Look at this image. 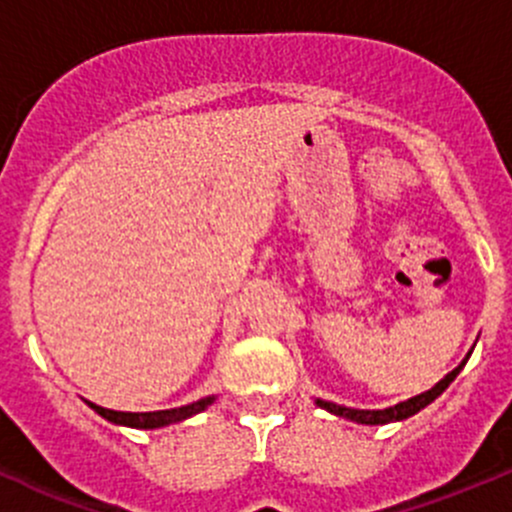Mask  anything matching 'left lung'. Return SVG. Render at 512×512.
Here are the masks:
<instances>
[{
  "mask_svg": "<svg viewBox=\"0 0 512 512\" xmlns=\"http://www.w3.org/2000/svg\"><path fill=\"white\" fill-rule=\"evenodd\" d=\"M473 352V350H471ZM471 352H468L466 357H463L461 365L456 367V370L446 374L441 382H436L434 387L429 389V392H421L416 394V397L407 399V402H399L394 404V407L389 409H350V407H342V404H335V402H325V399H315V404H318L320 409H325V412L335 414V416H342V419H350V421H357V424H389V421H402V419H409V416H414L416 412H421L424 407H429L431 402H434L436 397H441V394L446 392V387L456 379V374L466 367L468 357H471Z\"/></svg>",
  "mask_w": 512,
  "mask_h": 512,
  "instance_id": "left-lung-1",
  "label": "left lung"
}]
</instances>
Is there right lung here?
Listing matches in <instances>:
<instances>
[{
    "instance_id": "obj_1",
    "label": "right lung",
    "mask_w": 512,
    "mask_h": 512,
    "mask_svg": "<svg viewBox=\"0 0 512 512\" xmlns=\"http://www.w3.org/2000/svg\"><path fill=\"white\" fill-rule=\"evenodd\" d=\"M214 399L217 397L212 394V397H204V399H199V402L184 404V407H177V409H162V412H115V409L98 407V404H93V402H86V404L93 409V412H98L100 416H103V419L113 421V424L133 426V429H160V426L177 424V421H184V419H189V416L204 412V409H207Z\"/></svg>"
}]
</instances>
